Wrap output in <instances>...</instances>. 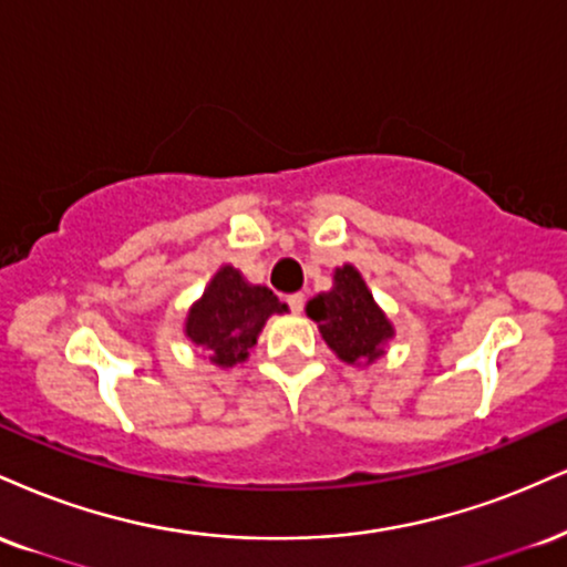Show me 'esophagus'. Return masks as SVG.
I'll list each match as a JSON object with an SVG mask.
<instances>
[{
    "label": "esophagus",
    "instance_id": "obj_1",
    "mask_svg": "<svg viewBox=\"0 0 567 567\" xmlns=\"http://www.w3.org/2000/svg\"><path fill=\"white\" fill-rule=\"evenodd\" d=\"M285 303L290 306V311H301L303 309V292H292V296L285 298Z\"/></svg>",
    "mask_w": 567,
    "mask_h": 567
}]
</instances>
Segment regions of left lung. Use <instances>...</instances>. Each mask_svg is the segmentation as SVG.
Here are the masks:
<instances>
[{"instance_id": "obj_1", "label": "left lung", "mask_w": 567, "mask_h": 567, "mask_svg": "<svg viewBox=\"0 0 567 567\" xmlns=\"http://www.w3.org/2000/svg\"><path fill=\"white\" fill-rule=\"evenodd\" d=\"M336 282L330 292H322L309 301L306 311L332 351L349 361H374L383 353V343L393 336V327L385 313L372 301L364 279L353 266L336 269Z\"/></svg>"}]
</instances>
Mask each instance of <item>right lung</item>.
<instances>
[{
    "label": "right lung",
    "mask_w": 567,
    "mask_h": 567,
    "mask_svg": "<svg viewBox=\"0 0 567 567\" xmlns=\"http://www.w3.org/2000/svg\"><path fill=\"white\" fill-rule=\"evenodd\" d=\"M282 311L288 306L269 288L248 285L240 271L224 266L189 311L187 338L208 349L218 367H231L248 359L266 319Z\"/></svg>",
    "instance_id": "add662e5"
}]
</instances>
